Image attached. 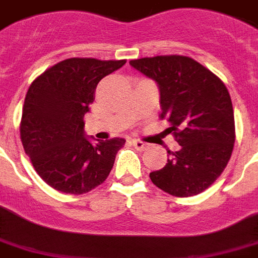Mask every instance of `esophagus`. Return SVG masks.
Segmentation results:
<instances>
[{
	"label": "esophagus",
	"mask_w": 258,
	"mask_h": 258,
	"mask_svg": "<svg viewBox=\"0 0 258 258\" xmlns=\"http://www.w3.org/2000/svg\"><path fill=\"white\" fill-rule=\"evenodd\" d=\"M131 143H133V146L138 151H144L146 148L148 147L147 144L144 143V142H142V140H138V139H133V140H131Z\"/></svg>",
	"instance_id": "esophagus-1"
}]
</instances>
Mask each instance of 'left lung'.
Returning <instances> with one entry per match:
<instances>
[{
	"label": "left lung",
	"mask_w": 258,
	"mask_h": 258,
	"mask_svg": "<svg viewBox=\"0 0 258 258\" xmlns=\"http://www.w3.org/2000/svg\"><path fill=\"white\" fill-rule=\"evenodd\" d=\"M130 64L158 82L160 119L180 146L168 151L167 164L150 173L167 194L188 198L202 194L223 173L233 151L236 131L231 95L211 70L185 55H156Z\"/></svg>",
	"instance_id": "obj_1"
}]
</instances>
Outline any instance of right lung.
I'll return each instance as SVG.
<instances>
[{"label":"right lung","mask_w":258,"mask_h":258,"mask_svg":"<svg viewBox=\"0 0 258 258\" xmlns=\"http://www.w3.org/2000/svg\"><path fill=\"white\" fill-rule=\"evenodd\" d=\"M125 63L95 58H69L43 71L25 96L20 134L24 150L41 179L54 189L83 195L110 175L125 140L93 144L83 134V116L96 85Z\"/></svg>","instance_id":"right-lung-1"}]
</instances>
